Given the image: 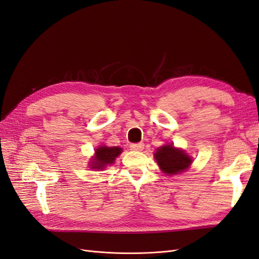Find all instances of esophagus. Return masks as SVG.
<instances>
[{"instance_id": "1", "label": "esophagus", "mask_w": 259, "mask_h": 259, "mask_svg": "<svg viewBox=\"0 0 259 259\" xmlns=\"http://www.w3.org/2000/svg\"><path fill=\"white\" fill-rule=\"evenodd\" d=\"M144 143H137V144H132L131 149L134 151H142L144 149Z\"/></svg>"}]
</instances>
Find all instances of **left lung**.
<instances>
[{"mask_svg": "<svg viewBox=\"0 0 259 259\" xmlns=\"http://www.w3.org/2000/svg\"><path fill=\"white\" fill-rule=\"evenodd\" d=\"M154 158L160 168L165 174L173 175L184 171L190 166L191 159L184 151L174 148L173 145H166L158 148Z\"/></svg>", "mask_w": 259, "mask_h": 259, "instance_id": "left-lung-1", "label": "left lung"}]
</instances>
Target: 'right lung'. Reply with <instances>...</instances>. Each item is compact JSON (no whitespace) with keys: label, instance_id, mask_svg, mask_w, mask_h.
Returning a JSON list of instances; mask_svg holds the SVG:
<instances>
[{"label":"right lung","instance_id":"1","mask_svg":"<svg viewBox=\"0 0 259 259\" xmlns=\"http://www.w3.org/2000/svg\"><path fill=\"white\" fill-rule=\"evenodd\" d=\"M95 158L92 161V168L103 169L105 166L110 165L115 160L117 155H120L122 149L119 147H99L95 151Z\"/></svg>","mask_w":259,"mask_h":259}]
</instances>
